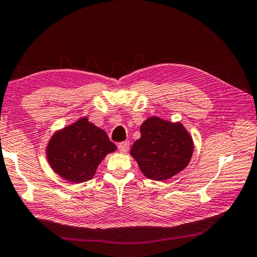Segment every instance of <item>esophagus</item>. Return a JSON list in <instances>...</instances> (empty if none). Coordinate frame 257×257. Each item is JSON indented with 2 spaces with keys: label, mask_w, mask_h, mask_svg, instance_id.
<instances>
[{
  "label": "esophagus",
  "mask_w": 257,
  "mask_h": 257,
  "mask_svg": "<svg viewBox=\"0 0 257 257\" xmlns=\"http://www.w3.org/2000/svg\"><path fill=\"white\" fill-rule=\"evenodd\" d=\"M117 148H118V150H119V152H121V153H126V152L128 151V148H130V143L127 142V141H125V142L118 143Z\"/></svg>",
  "instance_id": "esophagus-1"
}]
</instances>
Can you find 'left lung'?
Listing matches in <instances>:
<instances>
[{
    "label": "left lung",
    "mask_w": 257,
    "mask_h": 257,
    "mask_svg": "<svg viewBox=\"0 0 257 257\" xmlns=\"http://www.w3.org/2000/svg\"><path fill=\"white\" fill-rule=\"evenodd\" d=\"M140 131L141 138L130 153L148 179L170 180L190 163L194 143L181 122L152 116L145 119Z\"/></svg>",
    "instance_id": "1"
}]
</instances>
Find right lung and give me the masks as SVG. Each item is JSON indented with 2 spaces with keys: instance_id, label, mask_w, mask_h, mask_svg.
I'll use <instances>...</instances> for the list:
<instances>
[{
  "instance_id": "1",
  "label": "right lung",
  "mask_w": 257,
  "mask_h": 257,
  "mask_svg": "<svg viewBox=\"0 0 257 257\" xmlns=\"http://www.w3.org/2000/svg\"><path fill=\"white\" fill-rule=\"evenodd\" d=\"M115 151L116 145L108 140L105 131L84 116L55 131L45 153L57 175L77 184L92 180L99 163Z\"/></svg>"
}]
</instances>
